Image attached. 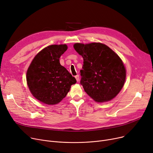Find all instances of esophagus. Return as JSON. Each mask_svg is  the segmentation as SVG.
Here are the masks:
<instances>
[{
	"mask_svg": "<svg viewBox=\"0 0 153 153\" xmlns=\"http://www.w3.org/2000/svg\"><path fill=\"white\" fill-rule=\"evenodd\" d=\"M75 78H76V79L77 82H78V81H79V75L76 76H75Z\"/></svg>",
	"mask_w": 153,
	"mask_h": 153,
	"instance_id": "esophagus-1",
	"label": "esophagus"
}]
</instances>
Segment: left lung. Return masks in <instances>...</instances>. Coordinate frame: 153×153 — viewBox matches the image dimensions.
I'll list each match as a JSON object with an SVG mask.
<instances>
[{"mask_svg": "<svg viewBox=\"0 0 153 153\" xmlns=\"http://www.w3.org/2000/svg\"><path fill=\"white\" fill-rule=\"evenodd\" d=\"M74 50L84 59L81 84L95 102L114 99L125 84L126 70L119 56L101 43H76Z\"/></svg>", "mask_w": 153, "mask_h": 153, "instance_id": "1", "label": "left lung"}]
</instances>
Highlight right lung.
<instances>
[{
  "label": "right lung",
  "instance_id": "1",
  "mask_svg": "<svg viewBox=\"0 0 153 153\" xmlns=\"http://www.w3.org/2000/svg\"><path fill=\"white\" fill-rule=\"evenodd\" d=\"M67 49L66 44L48 46L35 56L27 69L26 79L30 92L45 104L59 103L76 82L59 62L61 56Z\"/></svg>",
  "mask_w": 153,
  "mask_h": 153
}]
</instances>
